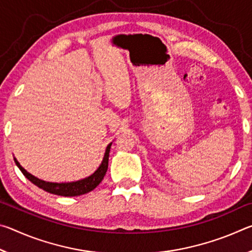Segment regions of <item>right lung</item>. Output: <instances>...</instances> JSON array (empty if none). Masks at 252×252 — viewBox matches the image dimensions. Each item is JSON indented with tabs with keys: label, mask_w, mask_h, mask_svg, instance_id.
<instances>
[{
	"label": "right lung",
	"mask_w": 252,
	"mask_h": 252,
	"mask_svg": "<svg viewBox=\"0 0 252 252\" xmlns=\"http://www.w3.org/2000/svg\"><path fill=\"white\" fill-rule=\"evenodd\" d=\"M112 142L108 144V147L105 149V153L103 157V160H102L100 167L96 169L94 173H92L91 176H89L84 179H81L78 181L73 182H48L44 180H41V179L32 176L31 173H29L27 170H25L22 165L19 163V161L14 158V161L16 165H18L21 172L24 174L25 178H28L30 181H31L33 185L36 187L41 188L44 191L49 193H53L57 195H63V197H76V195L85 194L90 192L93 189L100 185V182L103 180V178L106 173V170H108V164H109V153H110V148Z\"/></svg>",
	"instance_id": "1"
}]
</instances>
